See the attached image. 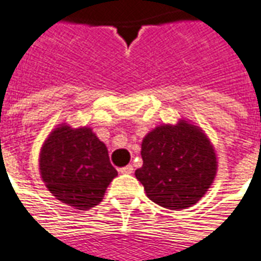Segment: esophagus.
<instances>
[{
    "label": "esophagus",
    "mask_w": 261,
    "mask_h": 261,
    "mask_svg": "<svg viewBox=\"0 0 261 261\" xmlns=\"http://www.w3.org/2000/svg\"><path fill=\"white\" fill-rule=\"evenodd\" d=\"M119 171L122 174H131V173L134 171V167H133V165H127V166L124 167H120Z\"/></svg>",
    "instance_id": "1"
}]
</instances>
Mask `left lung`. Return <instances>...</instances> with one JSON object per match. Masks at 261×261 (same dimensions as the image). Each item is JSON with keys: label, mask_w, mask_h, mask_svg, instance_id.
I'll use <instances>...</instances> for the list:
<instances>
[{"label": "left lung", "mask_w": 261, "mask_h": 261, "mask_svg": "<svg viewBox=\"0 0 261 261\" xmlns=\"http://www.w3.org/2000/svg\"><path fill=\"white\" fill-rule=\"evenodd\" d=\"M141 155L143 165L135 170V177L152 202L171 211L197 204L217 173V156L209 138L186 120L150 131L142 141Z\"/></svg>", "instance_id": "left-lung-1"}]
</instances>
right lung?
Instances as JSON below:
<instances>
[{"label":"right lung","instance_id":"1","mask_svg":"<svg viewBox=\"0 0 261 261\" xmlns=\"http://www.w3.org/2000/svg\"><path fill=\"white\" fill-rule=\"evenodd\" d=\"M40 174L52 194L63 204L80 211L103 200L118 171L109 150L90 127L72 128L59 124L40 151Z\"/></svg>","mask_w":261,"mask_h":261}]
</instances>
